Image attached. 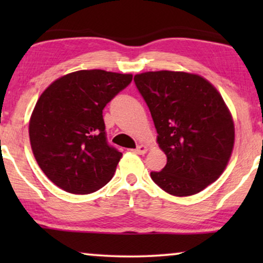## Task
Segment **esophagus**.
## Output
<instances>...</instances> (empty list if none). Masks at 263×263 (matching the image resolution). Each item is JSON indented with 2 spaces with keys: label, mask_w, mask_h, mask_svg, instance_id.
Returning a JSON list of instances; mask_svg holds the SVG:
<instances>
[{
  "label": "esophagus",
  "mask_w": 263,
  "mask_h": 263,
  "mask_svg": "<svg viewBox=\"0 0 263 263\" xmlns=\"http://www.w3.org/2000/svg\"><path fill=\"white\" fill-rule=\"evenodd\" d=\"M133 151L138 154H145L147 152V147L145 145H139L135 149H133Z\"/></svg>",
  "instance_id": "esophagus-1"
}]
</instances>
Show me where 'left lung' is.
Returning <instances> with one entry per match:
<instances>
[{
    "label": "left lung",
    "instance_id": "obj_1",
    "mask_svg": "<svg viewBox=\"0 0 263 263\" xmlns=\"http://www.w3.org/2000/svg\"><path fill=\"white\" fill-rule=\"evenodd\" d=\"M156 125L167 163L151 178L175 196L200 193L225 170L235 125L224 99L206 79L184 71H147L134 77Z\"/></svg>",
    "mask_w": 263,
    "mask_h": 263
}]
</instances>
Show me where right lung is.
Listing matches in <instances>:
<instances>
[{"instance_id": "1", "label": "right lung", "mask_w": 263, "mask_h": 263, "mask_svg": "<svg viewBox=\"0 0 263 263\" xmlns=\"http://www.w3.org/2000/svg\"><path fill=\"white\" fill-rule=\"evenodd\" d=\"M132 80V74L78 70L42 93L28 132L35 160L53 184L84 195L112 178L122 153L107 142L103 110Z\"/></svg>"}]
</instances>
